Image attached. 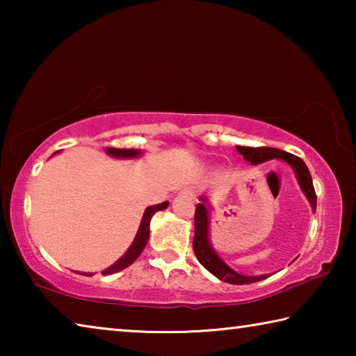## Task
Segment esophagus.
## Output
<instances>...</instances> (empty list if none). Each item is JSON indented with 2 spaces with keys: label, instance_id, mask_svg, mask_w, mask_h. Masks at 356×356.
Returning a JSON list of instances; mask_svg holds the SVG:
<instances>
[{
  "label": "esophagus",
  "instance_id": "1",
  "mask_svg": "<svg viewBox=\"0 0 356 356\" xmlns=\"http://www.w3.org/2000/svg\"><path fill=\"white\" fill-rule=\"evenodd\" d=\"M180 195L186 196V197H191V200H193V197L196 196V190L193 188V186H186V188H184L182 191H180Z\"/></svg>",
  "mask_w": 356,
  "mask_h": 356
}]
</instances>
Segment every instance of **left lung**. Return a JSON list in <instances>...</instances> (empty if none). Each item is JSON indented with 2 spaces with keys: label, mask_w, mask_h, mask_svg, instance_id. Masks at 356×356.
<instances>
[{
  "label": "left lung",
  "mask_w": 356,
  "mask_h": 356,
  "mask_svg": "<svg viewBox=\"0 0 356 356\" xmlns=\"http://www.w3.org/2000/svg\"><path fill=\"white\" fill-rule=\"evenodd\" d=\"M237 152L240 155H243V159L246 161H250L251 165L264 163V161H268L272 159H280L282 161H286L287 165H291L295 176H297L300 188L303 190L305 196L308 197L312 210H316L317 196L314 185H312L311 172L300 156H295L286 152V150H280L275 147L237 146ZM201 201L202 202L197 204L195 212V238H193V250H195V254L202 267L209 270L212 275H215L218 280L229 282V284H251V282H257L268 278V275L246 276L242 273H237L236 270H232L218 254H216L213 246L210 245L209 240V202L204 196L201 197Z\"/></svg>",
  "instance_id": "obj_1"
}]
</instances>
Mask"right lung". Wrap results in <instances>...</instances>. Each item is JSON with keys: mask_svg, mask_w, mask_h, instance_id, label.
<instances>
[{"mask_svg": "<svg viewBox=\"0 0 356 356\" xmlns=\"http://www.w3.org/2000/svg\"><path fill=\"white\" fill-rule=\"evenodd\" d=\"M56 154V152H55ZM53 154V155H55ZM106 154H110L111 156H116V159H136V156L141 155V150L140 149H114V147H106ZM168 207V201L161 202V204H156V206H150L146 210H144V215H143V220H141V225L138 227V232L135 236L134 243L130 245V248L125 251V254L119 259V261L114 262L111 267L105 268L102 275H113V273H118L120 270L127 268L129 265L134 264L138 256L141 254L144 246L147 245L149 242V226H150V220H152V216L155 212H159V210H165ZM84 276H92L94 273H81Z\"/></svg>", "mask_w": 356, "mask_h": 356, "instance_id": "obj_1", "label": "right lung"}]
</instances>
